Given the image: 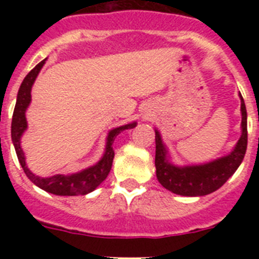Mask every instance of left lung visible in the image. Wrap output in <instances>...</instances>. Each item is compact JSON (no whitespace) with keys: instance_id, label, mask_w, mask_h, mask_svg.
Masks as SVG:
<instances>
[{"instance_id":"obj_1","label":"left lung","mask_w":259,"mask_h":259,"mask_svg":"<svg viewBox=\"0 0 259 259\" xmlns=\"http://www.w3.org/2000/svg\"><path fill=\"white\" fill-rule=\"evenodd\" d=\"M241 101V136L232 152L211 162L192 166H178L170 161V154L155 130V170L157 179L167 191L187 197H200L212 193L230 179L241 164L248 146V122L245 102Z\"/></svg>"}]
</instances>
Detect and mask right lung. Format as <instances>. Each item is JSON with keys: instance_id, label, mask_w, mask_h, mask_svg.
<instances>
[{"instance_id": "add662e5", "label": "right lung", "mask_w": 259, "mask_h": 259, "mask_svg": "<svg viewBox=\"0 0 259 259\" xmlns=\"http://www.w3.org/2000/svg\"><path fill=\"white\" fill-rule=\"evenodd\" d=\"M45 61L47 59L41 61L33 70L29 71L28 75L24 77V80L20 84L19 91H18L17 104H15V109H14L13 122H11V139H13L14 148H15V152H17L18 159H19L23 171L26 172L27 178L33 184L37 185L38 188L44 189L49 193L57 194V196H79V194L84 196V194H88L95 191L109 175L111 166H113V144L115 137L124 130L135 128L137 123H128V124L113 128L111 131H109L106 137V146H105L104 155L93 166L84 168L79 172L68 174V175L57 174V175H53L50 178H41V176L35 175L26 164V157H24V153H23L22 146H20V139H22L23 134L26 132L27 127H28L27 125L26 111L28 109L29 104H31L32 85L35 83L36 77H37L42 66L45 65Z\"/></svg>"}]
</instances>
